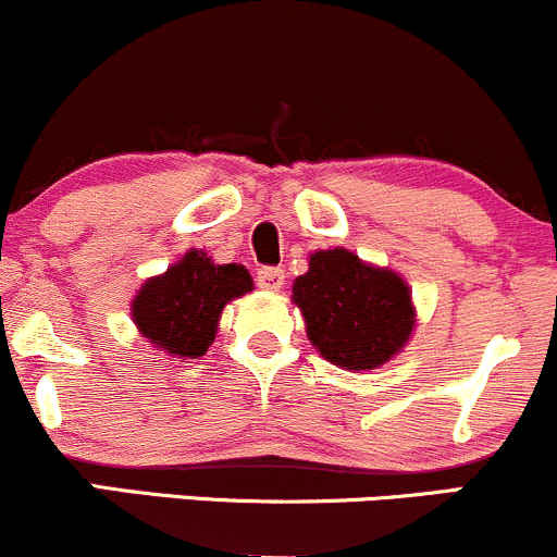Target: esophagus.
<instances>
[{
    "label": "esophagus",
    "instance_id": "esophagus-1",
    "mask_svg": "<svg viewBox=\"0 0 557 557\" xmlns=\"http://www.w3.org/2000/svg\"><path fill=\"white\" fill-rule=\"evenodd\" d=\"M257 283L261 290H270V293H280L285 285V272L283 270H274V267H267V270L259 272Z\"/></svg>",
    "mask_w": 557,
    "mask_h": 557
}]
</instances>
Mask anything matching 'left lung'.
<instances>
[{
  "label": "left lung",
  "mask_w": 557,
  "mask_h": 557,
  "mask_svg": "<svg viewBox=\"0 0 557 557\" xmlns=\"http://www.w3.org/2000/svg\"><path fill=\"white\" fill-rule=\"evenodd\" d=\"M290 300L319 356L348 372L393 361L417 327L406 280L343 246L309 253V270L296 277Z\"/></svg>",
  "instance_id": "1"
}]
</instances>
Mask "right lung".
<instances>
[{
	"mask_svg": "<svg viewBox=\"0 0 557 557\" xmlns=\"http://www.w3.org/2000/svg\"><path fill=\"white\" fill-rule=\"evenodd\" d=\"M253 290L243 264H216L207 251L188 248L168 272L154 274L131 300L138 335L170 359H201L220 330L230 300Z\"/></svg>",
	"mask_w": 557,
	"mask_h": 557,
	"instance_id": "right-lung-1",
	"label": "right lung"
}]
</instances>
